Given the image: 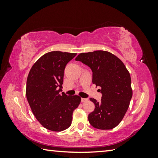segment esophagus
<instances>
[{
	"label": "esophagus",
	"instance_id": "esophagus-1",
	"mask_svg": "<svg viewBox=\"0 0 158 158\" xmlns=\"http://www.w3.org/2000/svg\"><path fill=\"white\" fill-rule=\"evenodd\" d=\"M88 99L87 98H81V102H87Z\"/></svg>",
	"mask_w": 158,
	"mask_h": 158
}]
</instances>
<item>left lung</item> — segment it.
<instances>
[{
	"label": "left lung",
	"mask_w": 158,
	"mask_h": 158,
	"mask_svg": "<svg viewBox=\"0 0 158 158\" xmlns=\"http://www.w3.org/2000/svg\"><path fill=\"white\" fill-rule=\"evenodd\" d=\"M75 60L91 69L93 84L101 88L102 94L100 102L90 98L95 104L89 114L90 124L100 130L113 129L123 118L132 97L129 72L118 58L106 51L79 53Z\"/></svg>",
	"instance_id": "obj_1"
}]
</instances>
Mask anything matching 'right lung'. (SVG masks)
Returning <instances> with one entry per match:
<instances>
[{
	"label": "right lung",
	"instance_id": "1",
	"mask_svg": "<svg viewBox=\"0 0 158 158\" xmlns=\"http://www.w3.org/2000/svg\"><path fill=\"white\" fill-rule=\"evenodd\" d=\"M77 53L54 51L45 53L32 66L26 95L32 112L42 126L60 132L70 126L73 114L81 102L78 95L62 91L64 70Z\"/></svg>",
	"mask_w": 158,
	"mask_h": 158
}]
</instances>
